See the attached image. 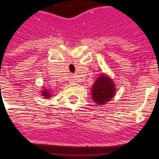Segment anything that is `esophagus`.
<instances>
[{"mask_svg":"<svg viewBox=\"0 0 159 159\" xmlns=\"http://www.w3.org/2000/svg\"><path fill=\"white\" fill-rule=\"evenodd\" d=\"M70 81H71V82H75V80H74L73 78H71V80H70Z\"/></svg>","mask_w":159,"mask_h":159,"instance_id":"esophagus-1","label":"esophagus"}]
</instances>
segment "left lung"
Here are the masks:
<instances>
[{
    "mask_svg": "<svg viewBox=\"0 0 159 159\" xmlns=\"http://www.w3.org/2000/svg\"><path fill=\"white\" fill-rule=\"evenodd\" d=\"M116 86L109 75L101 73L93 85L91 94L94 102L98 106H103L114 97Z\"/></svg>",
    "mask_w": 159,
    "mask_h": 159,
    "instance_id": "obj_1",
    "label": "left lung"
}]
</instances>
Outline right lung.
Returning a JSON list of instances; mask_svg holds the SVG:
<instances>
[{"mask_svg":"<svg viewBox=\"0 0 159 159\" xmlns=\"http://www.w3.org/2000/svg\"><path fill=\"white\" fill-rule=\"evenodd\" d=\"M40 93H41V95L43 96V98H51V96H52L51 92H50L49 90H48L47 88L42 89V90L40 91Z\"/></svg>","mask_w":159,"mask_h":159,"instance_id":"1","label":"right lung"}]
</instances>
